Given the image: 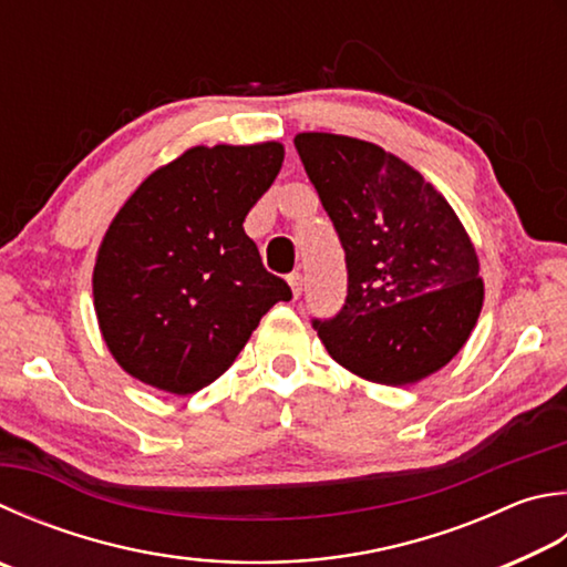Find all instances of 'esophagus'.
<instances>
[{"label":"esophagus","instance_id":"1","mask_svg":"<svg viewBox=\"0 0 567 567\" xmlns=\"http://www.w3.org/2000/svg\"><path fill=\"white\" fill-rule=\"evenodd\" d=\"M287 285H290L292 297L297 300V297L302 295V275H300V272H292L290 277H287Z\"/></svg>","mask_w":567,"mask_h":567}]
</instances>
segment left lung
I'll use <instances>...</instances> for the list:
<instances>
[{
	"instance_id": "8db88e82",
	"label": "left lung",
	"mask_w": 567,
	"mask_h": 567,
	"mask_svg": "<svg viewBox=\"0 0 567 567\" xmlns=\"http://www.w3.org/2000/svg\"><path fill=\"white\" fill-rule=\"evenodd\" d=\"M295 148L347 252V302L315 329L337 364L409 386L466 344L483 307L478 255L449 200L377 143L297 133Z\"/></svg>"
}]
</instances>
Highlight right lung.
I'll return each instance as SVG.
<instances>
[{"label":"right lung","instance_id":"right-lung-1","mask_svg":"<svg viewBox=\"0 0 567 567\" xmlns=\"http://www.w3.org/2000/svg\"><path fill=\"white\" fill-rule=\"evenodd\" d=\"M282 161L277 141L193 146L123 203L91 277L101 337L123 372L195 394L235 362L272 305L290 300L243 228Z\"/></svg>","mask_w":567,"mask_h":567}]
</instances>
